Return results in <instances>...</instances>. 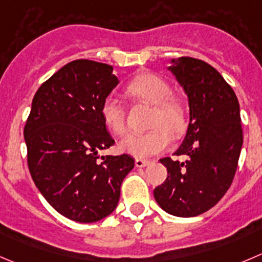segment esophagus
<instances>
[{
	"mask_svg": "<svg viewBox=\"0 0 262 262\" xmlns=\"http://www.w3.org/2000/svg\"><path fill=\"white\" fill-rule=\"evenodd\" d=\"M150 163V161L148 159H141V158H136L135 159V166L136 167H145Z\"/></svg>",
	"mask_w": 262,
	"mask_h": 262,
	"instance_id": "1",
	"label": "esophagus"
}]
</instances>
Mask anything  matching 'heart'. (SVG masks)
Masks as SVG:
<instances>
[{
	"mask_svg": "<svg viewBox=\"0 0 262 262\" xmlns=\"http://www.w3.org/2000/svg\"><path fill=\"white\" fill-rule=\"evenodd\" d=\"M129 95L154 105L150 117L151 128L141 134H129L119 143V149L134 157H148L164 150L172 141V133L185 128V111L180 101L171 96V87L166 79L153 73L136 76L126 87ZM101 118L116 135L126 134V114L117 96L109 95L101 104Z\"/></svg>",
	"mask_w": 262,
	"mask_h": 262,
	"instance_id": "b5f03b06",
	"label": "heart"
}]
</instances>
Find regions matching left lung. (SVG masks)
Segmentation results:
<instances>
[{
  "label": "left lung",
  "mask_w": 262,
  "mask_h": 262,
  "mask_svg": "<svg viewBox=\"0 0 262 262\" xmlns=\"http://www.w3.org/2000/svg\"><path fill=\"white\" fill-rule=\"evenodd\" d=\"M189 100L188 131L175 156L159 159L167 179L154 189L157 203L179 217H193L213 207L228 191L238 167L243 144L235 92L208 63L190 56L170 67Z\"/></svg>",
  "instance_id": "left-lung-1"
}]
</instances>
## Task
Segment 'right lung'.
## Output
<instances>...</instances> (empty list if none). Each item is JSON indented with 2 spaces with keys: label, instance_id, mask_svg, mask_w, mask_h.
Here are the masks:
<instances>
[{
  "label": "right lung",
  "instance_id": "add662e5",
  "mask_svg": "<svg viewBox=\"0 0 262 262\" xmlns=\"http://www.w3.org/2000/svg\"><path fill=\"white\" fill-rule=\"evenodd\" d=\"M117 84L109 64L71 61L37 90L24 126L34 184L55 210L78 223L111 215L135 166L128 154L99 161V150L114 145L100 109Z\"/></svg>",
  "mask_w": 262,
  "mask_h": 262
}]
</instances>
